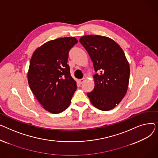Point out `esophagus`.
I'll return each instance as SVG.
<instances>
[{
  "mask_svg": "<svg viewBox=\"0 0 158 158\" xmlns=\"http://www.w3.org/2000/svg\"><path fill=\"white\" fill-rule=\"evenodd\" d=\"M85 81V78H82V79H79V80H78V82H79V83L80 85H82V83H83Z\"/></svg>",
  "mask_w": 158,
  "mask_h": 158,
  "instance_id": "obj_1",
  "label": "esophagus"
}]
</instances>
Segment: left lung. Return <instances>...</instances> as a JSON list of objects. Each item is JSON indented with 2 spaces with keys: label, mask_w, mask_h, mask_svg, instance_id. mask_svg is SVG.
<instances>
[{
  "label": "left lung",
  "mask_w": 158,
  "mask_h": 158,
  "mask_svg": "<svg viewBox=\"0 0 158 158\" xmlns=\"http://www.w3.org/2000/svg\"><path fill=\"white\" fill-rule=\"evenodd\" d=\"M80 43L88 52L95 71V87L87 95L98 110L109 111L125 96L130 68L123 50L112 39L98 35L82 36Z\"/></svg>",
  "instance_id": "8db88e82"
}]
</instances>
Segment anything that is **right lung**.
I'll return each instance as SVG.
<instances>
[{
	"label": "right lung",
	"mask_w": 158,
	"mask_h": 158,
	"mask_svg": "<svg viewBox=\"0 0 158 158\" xmlns=\"http://www.w3.org/2000/svg\"><path fill=\"white\" fill-rule=\"evenodd\" d=\"M77 42L74 37L57 38L38 48L32 56L28 83L38 102L50 113L64 111L77 89L67 61L70 50Z\"/></svg>",
	"instance_id": "1"
}]
</instances>
